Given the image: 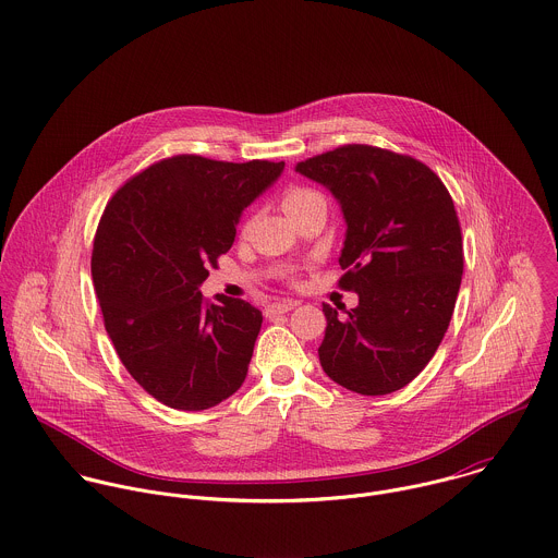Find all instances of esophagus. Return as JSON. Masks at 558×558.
<instances>
[{
	"label": "esophagus",
	"instance_id": "34e87169",
	"mask_svg": "<svg viewBox=\"0 0 558 558\" xmlns=\"http://www.w3.org/2000/svg\"><path fill=\"white\" fill-rule=\"evenodd\" d=\"M296 307V303L294 301H283V303H270L268 307H266V316L270 318V316H279V314H288V312H292Z\"/></svg>",
	"mask_w": 558,
	"mask_h": 558
}]
</instances>
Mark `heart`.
Here are the masks:
<instances>
[{
    "label": "heart",
    "instance_id": "b5f03b06",
    "mask_svg": "<svg viewBox=\"0 0 558 558\" xmlns=\"http://www.w3.org/2000/svg\"><path fill=\"white\" fill-rule=\"evenodd\" d=\"M318 198H323L318 192H314V190H307V187H294V190H290L288 194H286V198H283V207H286V211L288 214H292V211H296V209H301V207H305L307 203H312V201H318Z\"/></svg>",
    "mask_w": 558,
    "mask_h": 558
}]
</instances>
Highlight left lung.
Returning a JSON list of instances; mask_svg holds the SVG:
<instances>
[{
    "mask_svg": "<svg viewBox=\"0 0 558 558\" xmlns=\"http://www.w3.org/2000/svg\"><path fill=\"white\" fill-rule=\"evenodd\" d=\"M327 187L344 216L342 288L355 310L327 316L320 366L338 385L383 396L411 383L450 325L463 242L454 203L422 162L368 145H349L296 165Z\"/></svg>",
    "mask_w": 558,
    "mask_h": 558,
    "instance_id": "obj_1",
    "label": "left lung"
}]
</instances>
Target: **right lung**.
<instances>
[{
  "mask_svg": "<svg viewBox=\"0 0 558 558\" xmlns=\"http://www.w3.org/2000/svg\"><path fill=\"white\" fill-rule=\"evenodd\" d=\"M286 165L162 160L108 203L93 246V283L119 360L156 400L180 411L216 407L240 389L262 329L246 301L201 294L242 211Z\"/></svg>",
  "mask_w": 558,
  "mask_h": 558,
  "instance_id": "1",
  "label": "right lung"
}]
</instances>
